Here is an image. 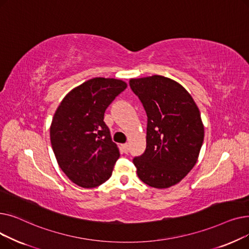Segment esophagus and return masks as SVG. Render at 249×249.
I'll use <instances>...</instances> for the list:
<instances>
[{
	"instance_id": "34e87169",
	"label": "esophagus",
	"mask_w": 249,
	"mask_h": 249,
	"mask_svg": "<svg viewBox=\"0 0 249 249\" xmlns=\"http://www.w3.org/2000/svg\"><path fill=\"white\" fill-rule=\"evenodd\" d=\"M121 150H122L124 153H128V151H129V146H128L127 143H125V144H122V145H121Z\"/></svg>"
}]
</instances>
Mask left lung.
<instances>
[{"label": "left lung", "mask_w": 249, "mask_h": 249, "mask_svg": "<svg viewBox=\"0 0 249 249\" xmlns=\"http://www.w3.org/2000/svg\"><path fill=\"white\" fill-rule=\"evenodd\" d=\"M130 88L147 116L146 149L133 159L144 184L172 187L197 162L204 141L200 111L187 89L162 75L132 78Z\"/></svg>", "instance_id": "8db88e82"}]
</instances>
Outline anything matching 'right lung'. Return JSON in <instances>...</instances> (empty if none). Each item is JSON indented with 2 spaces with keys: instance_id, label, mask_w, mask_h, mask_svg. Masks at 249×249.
<instances>
[{
  "instance_id": "right-lung-1",
  "label": "right lung",
  "mask_w": 249,
  "mask_h": 249,
  "mask_svg": "<svg viewBox=\"0 0 249 249\" xmlns=\"http://www.w3.org/2000/svg\"><path fill=\"white\" fill-rule=\"evenodd\" d=\"M126 88V83L115 78H91L70 91L54 114L52 149L62 172L77 186L95 188L112 175L120 152L104 114Z\"/></svg>"
}]
</instances>
